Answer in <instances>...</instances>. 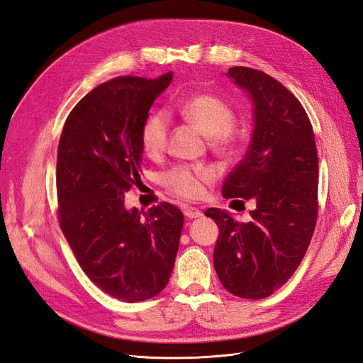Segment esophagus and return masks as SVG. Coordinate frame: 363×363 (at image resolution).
<instances>
[{
	"label": "esophagus",
	"instance_id": "34e87169",
	"mask_svg": "<svg viewBox=\"0 0 363 363\" xmlns=\"http://www.w3.org/2000/svg\"><path fill=\"white\" fill-rule=\"evenodd\" d=\"M184 215L188 216L189 219H194V218H200V216H203V212L200 211V208H196V207H188L184 211Z\"/></svg>",
	"mask_w": 363,
	"mask_h": 363
}]
</instances>
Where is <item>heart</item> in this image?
Segmentation results:
<instances>
[{"mask_svg": "<svg viewBox=\"0 0 363 363\" xmlns=\"http://www.w3.org/2000/svg\"><path fill=\"white\" fill-rule=\"evenodd\" d=\"M180 115L189 124L199 128L211 139L216 150H227L232 145L233 112L219 98L208 94L189 96L179 106ZM169 124L163 112L150 113L140 127V144L150 157H156L167 147ZM213 179V171L208 168L177 167L163 175V184L184 199H196L203 194V183Z\"/></svg>", "mask_w": 363, "mask_h": 363, "instance_id": "1", "label": "heart"}]
</instances>
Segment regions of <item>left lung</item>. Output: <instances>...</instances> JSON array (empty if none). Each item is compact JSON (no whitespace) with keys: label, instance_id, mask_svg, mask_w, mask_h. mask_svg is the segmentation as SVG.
I'll return each instance as SVG.
<instances>
[{"label":"left lung","instance_id":"1","mask_svg":"<svg viewBox=\"0 0 363 363\" xmlns=\"http://www.w3.org/2000/svg\"><path fill=\"white\" fill-rule=\"evenodd\" d=\"M252 106L245 157L223 186L225 199L256 203L248 223L207 208L218 225L213 265L223 286L240 298H265L301 263L316 224L318 155L300 101L268 74L235 67L225 74Z\"/></svg>","mask_w":363,"mask_h":363}]
</instances>
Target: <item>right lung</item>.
<instances>
[{
    "mask_svg": "<svg viewBox=\"0 0 363 363\" xmlns=\"http://www.w3.org/2000/svg\"><path fill=\"white\" fill-rule=\"evenodd\" d=\"M172 82L118 77L96 86L65 123L57 150L62 232L98 288L136 303L167 286L177 256L183 213L163 203L127 208L125 192L140 180V127Z\"/></svg>",
    "mask_w": 363,
    "mask_h": 363,
    "instance_id": "add662e5",
    "label": "right lung"
}]
</instances>
